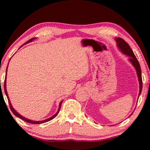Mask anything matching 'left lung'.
Returning a JSON list of instances; mask_svg holds the SVG:
<instances>
[{"mask_svg": "<svg viewBox=\"0 0 150 150\" xmlns=\"http://www.w3.org/2000/svg\"><path fill=\"white\" fill-rule=\"evenodd\" d=\"M115 40H116V42L117 47H118V49L120 50V52H121L122 53H123V54L125 55V56L130 57L128 59V61L131 63V64L132 65V66L135 68V69L136 70V73H137V78H138V81H139V87H140L138 97H137V98H139L141 92H142V73H141V68H140V64H139V62L137 60V58H136L135 54H134L133 51H132V50L130 49V47L129 46L128 44H127V43L125 42L123 39H122L121 38L117 37L115 39ZM132 114V113L129 116H131Z\"/></svg>", "mask_w": 150, "mask_h": 150, "instance_id": "1", "label": "left lung"}]
</instances>
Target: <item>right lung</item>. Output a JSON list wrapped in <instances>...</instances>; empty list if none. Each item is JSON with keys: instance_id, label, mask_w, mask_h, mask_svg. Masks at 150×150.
I'll return each mask as SVG.
<instances>
[{"instance_id": "add662e5", "label": "right lung", "mask_w": 150, "mask_h": 150, "mask_svg": "<svg viewBox=\"0 0 150 150\" xmlns=\"http://www.w3.org/2000/svg\"><path fill=\"white\" fill-rule=\"evenodd\" d=\"M36 39V38H32V39H31L30 40H29L28 42H26V43H25V44H28V43H30V42H32V41H34V39ZM8 64H9V63H8ZM8 66H7L6 73H7V70H8ZM4 90H5V93H6V96H7V98H8V102H9V104H10V109H11L12 112L13 113V114H14L15 116H16L17 117H18V118H20V119H22V120H25V121L27 122V123H32V124H41V123H46V122H48V121H49V120H51L53 119V118H54L55 117H56V116H57L58 113H59L60 109H61V106L62 102H63V100H62V101H61V102H60V104H59V106H58V109L57 112H56V113H55V114L53 115V116H52L51 117H50V118H47V119L44 120H38V121H37V120H32L28 119V118H25V117L22 116V115H20V113H19L18 112V111H15V108L13 107V106H12V104H11V102H10V101L9 97H8V92H7V89H6V79H5V82H4Z\"/></svg>"}]
</instances>
